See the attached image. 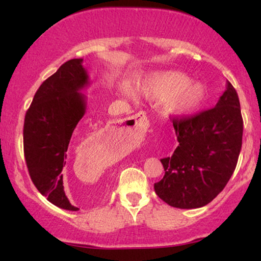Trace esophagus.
<instances>
[{"label":"esophagus","mask_w":261,"mask_h":261,"mask_svg":"<svg viewBox=\"0 0 261 261\" xmlns=\"http://www.w3.org/2000/svg\"><path fill=\"white\" fill-rule=\"evenodd\" d=\"M148 128V121L147 116H146L145 112H139L132 117L128 119V121L123 123L121 127V130L119 132L120 135H138L142 134L147 130Z\"/></svg>","instance_id":"34e87169"}]
</instances>
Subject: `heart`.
<instances>
[{"label": "heart", "mask_w": 261, "mask_h": 261, "mask_svg": "<svg viewBox=\"0 0 261 261\" xmlns=\"http://www.w3.org/2000/svg\"><path fill=\"white\" fill-rule=\"evenodd\" d=\"M139 91L146 98L164 101L167 113L176 116H189L197 113L208 99V90L201 83H191V78L179 71H162L145 77L139 83ZM123 95L133 96L130 89Z\"/></svg>", "instance_id": "heart-1"}]
</instances>
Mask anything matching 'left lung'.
<instances>
[{
	"instance_id": "8db88e82",
	"label": "left lung",
	"mask_w": 261,
	"mask_h": 261,
	"mask_svg": "<svg viewBox=\"0 0 261 261\" xmlns=\"http://www.w3.org/2000/svg\"><path fill=\"white\" fill-rule=\"evenodd\" d=\"M172 122L179 145L160 159L165 174L154 191L174 208H201L223 190L237 167L244 132L237 90L228 82L214 108Z\"/></svg>"
}]
</instances>
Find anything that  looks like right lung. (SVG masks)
Instances as JSON below:
<instances>
[{
  "mask_svg": "<svg viewBox=\"0 0 261 261\" xmlns=\"http://www.w3.org/2000/svg\"><path fill=\"white\" fill-rule=\"evenodd\" d=\"M82 63H64L39 87L23 123V152L32 181L48 202L72 212L78 208L66 197L62 171L71 137L87 112V97L81 90L89 85V77Z\"/></svg>",
  "mask_w": 261,
  "mask_h": 261,
  "instance_id": "obj_1",
  "label": "right lung"
}]
</instances>
